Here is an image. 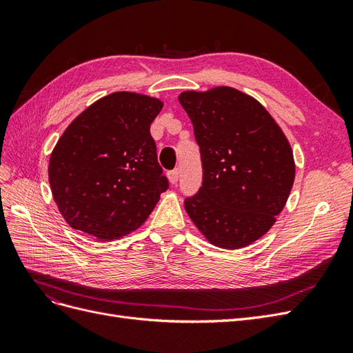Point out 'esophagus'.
<instances>
[{
	"label": "esophagus",
	"instance_id": "obj_1",
	"mask_svg": "<svg viewBox=\"0 0 353 353\" xmlns=\"http://www.w3.org/2000/svg\"><path fill=\"white\" fill-rule=\"evenodd\" d=\"M168 178L170 181V184H176L178 179H179V169L176 168L174 170H170V172L168 174Z\"/></svg>",
	"mask_w": 353,
	"mask_h": 353
}]
</instances>
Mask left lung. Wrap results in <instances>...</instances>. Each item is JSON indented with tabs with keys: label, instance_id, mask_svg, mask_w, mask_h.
I'll use <instances>...</instances> for the list:
<instances>
[{
	"label": "left lung",
	"instance_id": "obj_1",
	"mask_svg": "<svg viewBox=\"0 0 353 353\" xmlns=\"http://www.w3.org/2000/svg\"><path fill=\"white\" fill-rule=\"evenodd\" d=\"M194 128L201 187L184 206L212 244L240 249L268 231L294 183V160L263 105L231 87L178 97Z\"/></svg>",
	"mask_w": 353,
	"mask_h": 353
}]
</instances>
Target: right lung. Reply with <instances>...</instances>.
<instances>
[{
    "mask_svg": "<svg viewBox=\"0 0 353 353\" xmlns=\"http://www.w3.org/2000/svg\"><path fill=\"white\" fill-rule=\"evenodd\" d=\"M163 103L113 92L85 109L50 157L48 179L73 230L116 240L141 227L169 181L157 162L150 125Z\"/></svg>",
    "mask_w": 353,
    "mask_h": 353,
    "instance_id": "obj_1",
    "label": "right lung"
}]
</instances>
